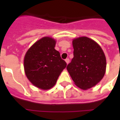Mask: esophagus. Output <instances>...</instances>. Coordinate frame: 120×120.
<instances>
[{
	"label": "esophagus",
	"instance_id": "obj_1",
	"mask_svg": "<svg viewBox=\"0 0 120 120\" xmlns=\"http://www.w3.org/2000/svg\"><path fill=\"white\" fill-rule=\"evenodd\" d=\"M65 62H66V63H67V64H69V62H70V59H69V58H66V59H65Z\"/></svg>",
	"mask_w": 120,
	"mask_h": 120
}]
</instances>
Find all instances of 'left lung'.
I'll return each instance as SVG.
<instances>
[{"instance_id":"8db88e82","label":"left lung","mask_w":120,"mask_h":120,"mask_svg":"<svg viewBox=\"0 0 120 120\" xmlns=\"http://www.w3.org/2000/svg\"><path fill=\"white\" fill-rule=\"evenodd\" d=\"M73 58L67 67L76 85L82 90L95 86L106 71V57L98 43L86 37L73 39Z\"/></svg>"}]
</instances>
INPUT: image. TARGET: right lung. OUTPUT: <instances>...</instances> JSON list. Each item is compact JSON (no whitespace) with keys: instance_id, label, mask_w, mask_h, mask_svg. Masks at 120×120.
Segmentation results:
<instances>
[{"instance_id":"obj_1","label":"right lung","mask_w":120,"mask_h":120,"mask_svg":"<svg viewBox=\"0 0 120 120\" xmlns=\"http://www.w3.org/2000/svg\"><path fill=\"white\" fill-rule=\"evenodd\" d=\"M55 44L53 38L43 37L27 50L24 57V70L27 79L41 90L52 88L67 67L59 52L55 49Z\"/></svg>"}]
</instances>
